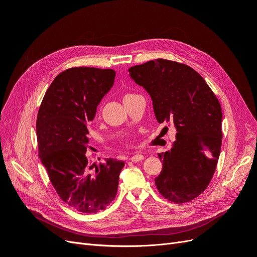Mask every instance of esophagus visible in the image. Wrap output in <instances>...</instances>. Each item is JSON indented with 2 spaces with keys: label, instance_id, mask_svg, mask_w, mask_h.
Wrapping results in <instances>:
<instances>
[{
  "label": "esophagus",
  "instance_id": "1",
  "mask_svg": "<svg viewBox=\"0 0 257 257\" xmlns=\"http://www.w3.org/2000/svg\"><path fill=\"white\" fill-rule=\"evenodd\" d=\"M144 160V155L143 154H135L133 155V157L131 158V161L134 162V163H137V162H141Z\"/></svg>",
  "mask_w": 257,
  "mask_h": 257
}]
</instances>
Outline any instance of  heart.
<instances>
[{"mask_svg":"<svg viewBox=\"0 0 257 257\" xmlns=\"http://www.w3.org/2000/svg\"><path fill=\"white\" fill-rule=\"evenodd\" d=\"M126 95H128V94H126ZM124 96H125V95H124Z\"/></svg>","mask_w":257,"mask_h":257,"instance_id":"1","label":"heart"}]
</instances>
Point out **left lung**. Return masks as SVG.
Masks as SVG:
<instances>
[{
    "label": "left lung",
    "mask_w": 257,
    "mask_h": 257,
    "mask_svg": "<svg viewBox=\"0 0 257 257\" xmlns=\"http://www.w3.org/2000/svg\"><path fill=\"white\" fill-rule=\"evenodd\" d=\"M130 76L149 93L155 118L177 130L155 185L173 203H188L203 193L214 175L222 146V109L205 79L188 65L157 59L132 66ZM165 128H168L167 126Z\"/></svg>",
    "instance_id": "obj_1"
}]
</instances>
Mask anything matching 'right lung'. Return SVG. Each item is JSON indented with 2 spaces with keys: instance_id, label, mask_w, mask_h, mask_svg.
Returning a JSON list of instances; mask_svg holds the SVG:
<instances>
[{
  "instance_id": "add662e5",
  "label": "right lung",
  "mask_w": 257,
  "mask_h": 257,
  "mask_svg": "<svg viewBox=\"0 0 257 257\" xmlns=\"http://www.w3.org/2000/svg\"><path fill=\"white\" fill-rule=\"evenodd\" d=\"M113 69L72 67L60 73L43 98L36 121L38 157L59 197L82 213L104 210L114 199L124 162L91 165L88 123L112 87Z\"/></svg>"
}]
</instances>
